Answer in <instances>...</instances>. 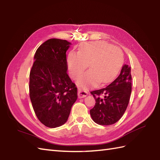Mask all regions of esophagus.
<instances>
[{
    "label": "esophagus",
    "mask_w": 160,
    "mask_h": 160,
    "mask_svg": "<svg viewBox=\"0 0 160 160\" xmlns=\"http://www.w3.org/2000/svg\"><path fill=\"white\" fill-rule=\"evenodd\" d=\"M88 92L83 90V88H78V97H79V98H82L86 97V96H88Z\"/></svg>",
    "instance_id": "34e87169"
}]
</instances>
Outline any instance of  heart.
I'll return each instance as SVG.
<instances>
[{
	"mask_svg": "<svg viewBox=\"0 0 160 160\" xmlns=\"http://www.w3.org/2000/svg\"><path fill=\"white\" fill-rule=\"evenodd\" d=\"M67 62L70 75L77 79L86 69L90 70L78 79L83 88L95 86L99 81L108 83L116 77L123 63V54L120 48L102 41L84 43L77 53L70 52Z\"/></svg>",
	"mask_w": 160,
	"mask_h": 160,
	"instance_id": "heart-1",
	"label": "heart"
}]
</instances>
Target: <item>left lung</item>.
<instances>
[{"instance_id": "obj_1", "label": "left lung", "mask_w": 160, "mask_h": 160, "mask_svg": "<svg viewBox=\"0 0 160 160\" xmlns=\"http://www.w3.org/2000/svg\"><path fill=\"white\" fill-rule=\"evenodd\" d=\"M131 80V67L125 64L118 77L109 86L90 92L96 103L90 112L96 123L111 125L121 118L129 102Z\"/></svg>"}]
</instances>
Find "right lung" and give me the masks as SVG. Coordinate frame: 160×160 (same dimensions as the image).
I'll list each match as a JSON object with an SVG mask.
<instances>
[{
	"mask_svg": "<svg viewBox=\"0 0 160 160\" xmlns=\"http://www.w3.org/2000/svg\"><path fill=\"white\" fill-rule=\"evenodd\" d=\"M70 43L49 39L34 56L29 74V97L35 115L49 128L63 125L77 99V88L67 74L66 51Z\"/></svg>",
	"mask_w": 160,
	"mask_h": 160,
	"instance_id": "right-lung-1",
	"label": "right lung"
}]
</instances>
